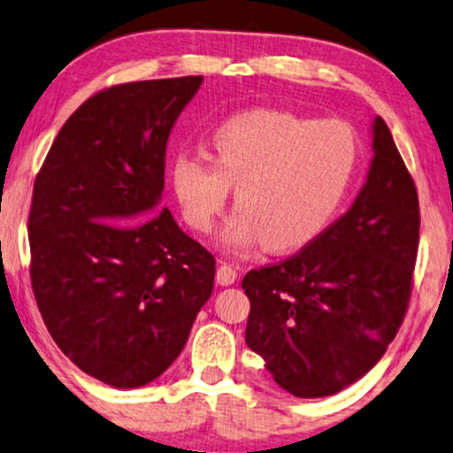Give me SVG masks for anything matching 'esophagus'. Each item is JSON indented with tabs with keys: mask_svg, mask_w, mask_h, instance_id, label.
Here are the masks:
<instances>
[{
	"mask_svg": "<svg viewBox=\"0 0 453 453\" xmlns=\"http://www.w3.org/2000/svg\"><path fill=\"white\" fill-rule=\"evenodd\" d=\"M237 278H239V267L233 264H226V261H222V264L219 265V270H216V280H219V284H222V286L234 284Z\"/></svg>",
	"mask_w": 453,
	"mask_h": 453,
	"instance_id": "obj_1",
	"label": "esophagus"
}]
</instances>
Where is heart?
<instances>
[{
    "instance_id": "b5f03b06",
    "label": "heart",
    "mask_w": 453,
    "mask_h": 453,
    "mask_svg": "<svg viewBox=\"0 0 453 453\" xmlns=\"http://www.w3.org/2000/svg\"><path fill=\"white\" fill-rule=\"evenodd\" d=\"M214 161L180 153L173 189L188 225L211 233L231 186L241 206L225 231L228 251L265 242L292 251L314 241L343 204L357 163V141L341 120H308L281 110H251L222 122Z\"/></svg>"
}]
</instances>
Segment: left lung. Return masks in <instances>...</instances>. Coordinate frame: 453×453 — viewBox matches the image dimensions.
Instances as JSON below:
<instances>
[{
  "label": "left lung",
  "instance_id": "left-lung-1",
  "mask_svg": "<svg viewBox=\"0 0 453 453\" xmlns=\"http://www.w3.org/2000/svg\"><path fill=\"white\" fill-rule=\"evenodd\" d=\"M418 196L382 118L368 181L341 219L278 264L251 270L245 341L298 398L368 373L401 329L418 251Z\"/></svg>",
  "mask_w": 453,
  "mask_h": 453
}]
</instances>
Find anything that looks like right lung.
Wrapping results in <instances>:
<instances>
[{"label": "right lung", "instance_id": "1", "mask_svg": "<svg viewBox=\"0 0 453 453\" xmlns=\"http://www.w3.org/2000/svg\"><path fill=\"white\" fill-rule=\"evenodd\" d=\"M202 80L97 91L58 130L35 180L38 311L58 349L116 388L161 376L212 294V253L161 208L169 133Z\"/></svg>", "mask_w": 453, "mask_h": 453}]
</instances>
